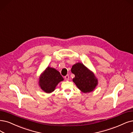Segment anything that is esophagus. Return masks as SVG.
Returning a JSON list of instances; mask_svg holds the SVG:
<instances>
[{
  "mask_svg": "<svg viewBox=\"0 0 133 133\" xmlns=\"http://www.w3.org/2000/svg\"><path fill=\"white\" fill-rule=\"evenodd\" d=\"M65 79L66 81H68L70 79V77L68 75H66V76H65Z\"/></svg>",
  "mask_w": 133,
  "mask_h": 133,
  "instance_id": "esophagus-1",
  "label": "esophagus"
}]
</instances>
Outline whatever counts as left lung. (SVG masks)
<instances>
[{"label": "left lung", "instance_id": "1", "mask_svg": "<svg viewBox=\"0 0 133 133\" xmlns=\"http://www.w3.org/2000/svg\"><path fill=\"white\" fill-rule=\"evenodd\" d=\"M71 72L75 75L73 82L82 92H90L94 91L98 84V79L94 72L90 71L82 63L73 65Z\"/></svg>", "mask_w": 133, "mask_h": 133}]
</instances>
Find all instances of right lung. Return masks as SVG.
I'll list each match as a JSON object with an SVG mask.
<instances>
[{"label":"right lung","instance_id":"add662e5","mask_svg":"<svg viewBox=\"0 0 133 133\" xmlns=\"http://www.w3.org/2000/svg\"><path fill=\"white\" fill-rule=\"evenodd\" d=\"M63 79L55 68L48 66L39 76L38 83L43 91L49 94L55 90L57 84Z\"/></svg>","mask_w":133,"mask_h":133}]
</instances>
